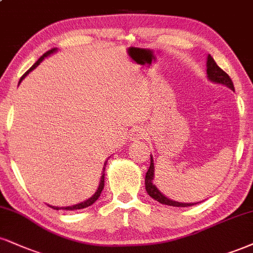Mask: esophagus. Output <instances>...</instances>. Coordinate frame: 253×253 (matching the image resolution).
Wrapping results in <instances>:
<instances>
[{
  "label": "esophagus",
  "mask_w": 253,
  "mask_h": 253,
  "mask_svg": "<svg viewBox=\"0 0 253 253\" xmlns=\"http://www.w3.org/2000/svg\"><path fill=\"white\" fill-rule=\"evenodd\" d=\"M145 135H146V134H145V129H142V128H138V129L133 130V133H132V139H133V140L144 139V136H145Z\"/></svg>",
  "instance_id": "obj_1"
}]
</instances>
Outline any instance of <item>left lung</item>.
<instances>
[{
  "label": "left lung",
  "instance_id": "1",
  "mask_svg": "<svg viewBox=\"0 0 253 253\" xmlns=\"http://www.w3.org/2000/svg\"><path fill=\"white\" fill-rule=\"evenodd\" d=\"M206 67H208L206 73H208V78L210 81L215 82V84H224V86L229 87L232 90H234L233 82L231 80V78L217 65V63H215V61L211 55L208 56ZM153 176H154V164H153V158L151 157L150 169H148V171L146 173V176H145V187H146V191H147V193L150 194V197H152L153 199H156L157 202H159L161 204H165V205H169V206H175V208H187V206L194 205L193 203H179V202H174V200L169 199V198L164 196V194L158 190L156 185H153Z\"/></svg>",
  "mask_w": 253,
  "mask_h": 253
}]
</instances>
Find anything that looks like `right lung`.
Returning a JSON list of instances; mask_svg holds the SVG:
<instances>
[{
	"label": "right lung",
	"mask_w": 253,
	"mask_h": 253,
	"mask_svg": "<svg viewBox=\"0 0 253 253\" xmlns=\"http://www.w3.org/2000/svg\"><path fill=\"white\" fill-rule=\"evenodd\" d=\"M57 49L56 48H53V49H50V50H48L47 53H44L43 55H42L41 57H40V59L36 61V62L34 63V65H33L32 67H30V69L29 71H27L26 73H24V74L22 75V78H21V80H20V82L23 80L24 78L27 77V75L29 74V72H32L33 69H35L36 67H38L40 63L42 62V61H43V59L44 57H47V56H49L50 54H53V53H55ZM106 164H107V161H106L105 163V166H106ZM103 186H105V167H103V169H102V175H101V180H100V185H99V187H97V190H96V192L93 194L92 197L89 198V199H87L86 202H82V203H80V204H77V205H73V206H67V208H57V206H50L51 209H54V210H61V209H63V210H68V211H73V210H81V209H84V208H88V206H90L92 205V204H94L96 202L97 199H99V197H100V194H101V192H102V190H103Z\"/></svg>",
	"instance_id": "right-lung-1"
}]
</instances>
